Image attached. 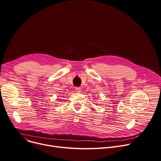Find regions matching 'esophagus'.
I'll return each instance as SVG.
<instances>
[{"instance_id": "34e87169", "label": "esophagus", "mask_w": 161, "mask_h": 161, "mask_svg": "<svg viewBox=\"0 0 161 161\" xmlns=\"http://www.w3.org/2000/svg\"><path fill=\"white\" fill-rule=\"evenodd\" d=\"M81 88L80 87H76V91L77 92H81Z\"/></svg>"}]
</instances>
